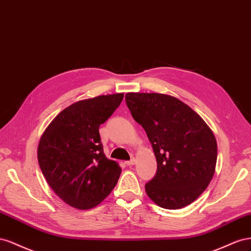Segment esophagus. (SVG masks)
I'll use <instances>...</instances> for the list:
<instances>
[{
	"mask_svg": "<svg viewBox=\"0 0 251 251\" xmlns=\"http://www.w3.org/2000/svg\"><path fill=\"white\" fill-rule=\"evenodd\" d=\"M135 162H137V161H135V159H131L130 161H127V162H125V164H126L127 166H132V165H134Z\"/></svg>",
	"mask_w": 251,
	"mask_h": 251,
	"instance_id": "1",
	"label": "esophagus"
}]
</instances>
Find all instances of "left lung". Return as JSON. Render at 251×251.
Returning <instances> with one entry per match:
<instances>
[{
    "label": "left lung",
    "instance_id": "obj_1",
    "mask_svg": "<svg viewBox=\"0 0 251 251\" xmlns=\"http://www.w3.org/2000/svg\"><path fill=\"white\" fill-rule=\"evenodd\" d=\"M132 118L144 128L157 163L145 185L157 206L180 209L209 185L216 171L218 146L210 127L181 100L164 94L128 92Z\"/></svg>",
    "mask_w": 251,
    "mask_h": 251
}]
</instances>
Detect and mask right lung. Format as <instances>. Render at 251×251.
Wrapping results in <instances>:
<instances>
[{"label": "right lung", "mask_w": 251, "mask_h": 251, "mask_svg": "<svg viewBox=\"0 0 251 251\" xmlns=\"http://www.w3.org/2000/svg\"><path fill=\"white\" fill-rule=\"evenodd\" d=\"M124 94L77 101L62 110L43 132L38 162L48 185L63 202L94 208L117 185L121 167L106 157L100 125L120 106Z\"/></svg>", "instance_id": "1"}]
</instances>
